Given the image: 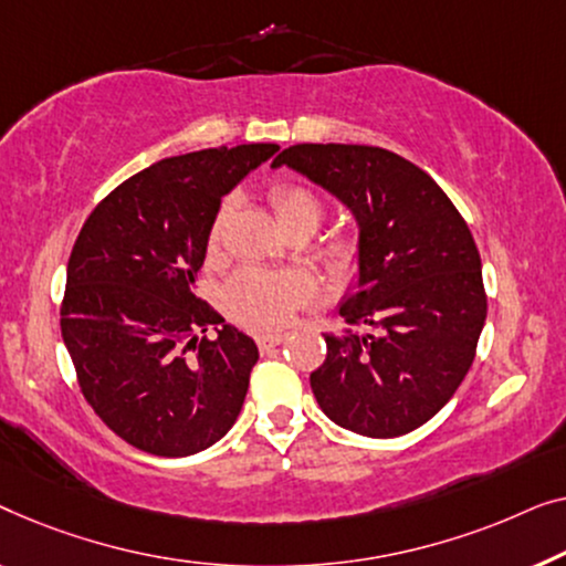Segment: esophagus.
Wrapping results in <instances>:
<instances>
[{
	"mask_svg": "<svg viewBox=\"0 0 566 566\" xmlns=\"http://www.w3.org/2000/svg\"><path fill=\"white\" fill-rule=\"evenodd\" d=\"M284 338H286V333H261V336L256 338V344L261 352H269V348L284 344Z\"/></svg>",
	"mask_w": 566,
	"mask_h": 566,
	"instance_id": "obj_1",
	"label": "esophagus"
}]
</instances>
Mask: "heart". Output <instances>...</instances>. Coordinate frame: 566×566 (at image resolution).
<instances>
[{
	"instance_id": "1",
	"label": "heart",
	"mask_w": 566,
	"mask_h": 566,
	"mask_svg": "<svg viewBox=\"0 0 566 566\" xmlns=\"http://www.w3.org/2000/svg\"><path fill=\"white\" fill-rule=\"evenodd\" d=\"M269 202H272L276 220H280V226L286 233L300 228L313 233L325 214V205L321 197L310 187L297 185V181H280V185H274L269 189ZM228 218L230 200L218 207V212H214L210 222V230H207V249L210 251H218ZM317 256H321L325 269L333 276L348 280L361 264V243L352 233L331 235L321 245ZM315 290L317 284L313 274L302 272V269L245 266L228 282L226 305L230 315L243 325H251V328L259 331L280 328V325L290 321L294 310L313 297Z\"/></svg>"
}]
</instances>
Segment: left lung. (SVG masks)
<instances>
[{
	"instance_id": "left-lung-1",
	"label": "left lung",
	"mask_w": 566,
	"mask_h": 566,
	"mask_svg": "<svg viewBox=\"0 0 566 566\" xmlns=\"http://www.w3.org/2000/svg\"><path fill=\"white\" fill-rule=\"evenodd\" d=\"M286 164L336 195L359 222V286L340 305L348 331L325 333L310 387L333 423L395 439L428 423L474 361L488 294L480 251L443 189L377 146L297 143Z\"/></svg>"
}]
</instances>
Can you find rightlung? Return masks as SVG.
<instances>
[{
	"mask_svg": "<svg viewBox=\"0 0 566 566\" xmlns=\"http://www.w3.org/2000/svg\"><path fill=\"white\" fill-rule=\"evenodd\" d=\"M276 143L164 158L94 207L71 249L61 336L84 400L109 431L154 457L220 441L243 408L259 348L195 280L220 200ZM219 325V338L203 336Z\"/></svg>",
	"mask_w": 566,
	"mask_h": 566,
	"instance_id": "add662e5",
	"label": "right lung"
}]
</instances>
